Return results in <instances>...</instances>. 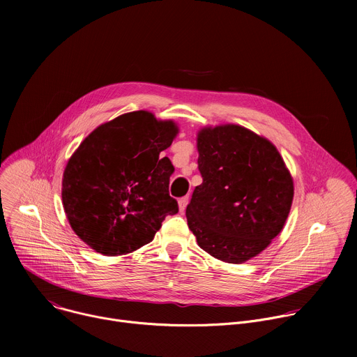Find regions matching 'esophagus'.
Segmentation results:
<instances>
[{"instance_id":"esophagus-1","label":"esophagus","mask_w":357,"mask_h":357,"mask_svg":"<svg viewBox=\"0 0 357 357\" xmlns=\"http://www.w3.org/2000/svg\"><path fill=\"white\" fill-rule=\"evenodd\" d=\"M178 203H179V211H181V212H185V209H186V206H188V203H189V196L181 197V199L178 200Z\"/></svg>"}]
</instances>
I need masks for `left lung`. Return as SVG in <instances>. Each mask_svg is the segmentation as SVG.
Masks as SVG:
<instances>
[{
  "label": "left lung",
  "mask_w": 357,
  "mask_h": 357,
  "mask_svg": "<svg viewBox=\"0 0 357 357\" xmlns=\"http://www.w3.org/2000/svg\"><path fill=\"white\" fill-rule=\"evenodd\" d=\"M197 151L203 182L186 208L188 226L211 256L241 264L282 230L292 178L277 148L240 126L203 128Z\"/></svg>",
  "instance_id": "1"
}]
</instances>
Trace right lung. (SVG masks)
I'll use <instances>...</instances> for the list:
<instances>
[{
	"mask_svg": "<svg viewBox=\"0 0 357 357\" xmlns=\"http://www.w3.org/2000/svg\"><path fill=\"white\" fill-rule=\"evenodd\" d=\"M176 134L175 123L141 110L84 138L63 172L62 200L73 231L87 245L105 256L135 251L178 213L169 196L174 167L160 158Z\"/></svg>",
	"mask_w": 357,
	"mask_h": 357,
	"instance_id": "right-lung-1",
	"label": "right lung"
}]
</instances>
